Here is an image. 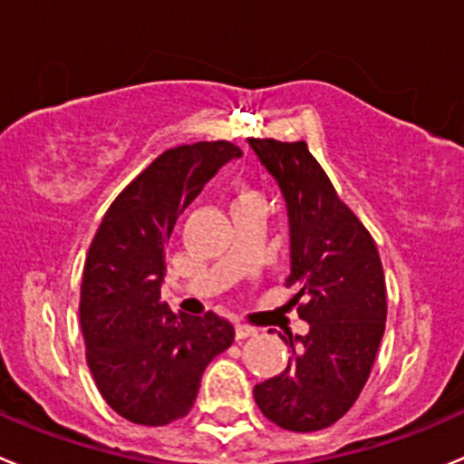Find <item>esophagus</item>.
<instances>
[{
    "label": "esophagus",
    "mask_w": 464,
    "mask_h": 464,
    "mask_svg": "<svg viewBox=\"0 0 464 464\" xmlns=\"http://www.w3.org/2000/svg\"><path fill=\"white\" fill-rule=\"evenodd\" d=\"M258 335V331L251 326H246V324H236V340H246V337H254Z\"/></svg>",
    "instance_id": "obj_1"
}]
</instances>
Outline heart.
<instances>
[{
	"mask_svg": "<svg viewBox=\"0 0 464 464\" xmlns=\"http://www.w3.org/2000/svg\"><path fill=\"white\" fill-rule=\"evenodd\" d=\"M249 204H265V201L263 197H260V192L249 190V188H242V190H237L236 197H233L231 208H237V206H249Z\"/></svg>",
	"mask_w": 464,
	"mask_h": 464,
	"instance_id": "obj_1",
	"label": "heart"
}]
</instances>
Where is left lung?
<instances>
[{
  "instance_id": "left-lung-1",
  "label": "left lung",
  "mask_w": 464,
  "mask_h": 464,
  "mask_svg": "<svg viewBox=\"0 0 464 464\" xmlns=\"http://www.w3.org/2000/svg\"><path fill=\"white\" fill-rule=\"evenodd\" d=\"M249 147L276 179L290 222V276L295 304L310 324L285 340V372L254 388L260 412L276 426L310 433L335 424L356 403L385 333L388 296L379 249L304 140L249 138Z\"/></svg>"
}]
</instances>
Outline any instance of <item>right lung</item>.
<instances>
[{
  "mask_svg": "<svg viewBox=\"0 0 464 464\" xmlns=\"http://www.w3.org/2000/svg\"><path fill=\"white\" fill-rule=\"evenodd\" d=\"M237 156L228 140L163 151L112 201L85 256L79 304L85 358L108 406L133 424L186 417L204 370L236 335L215 313L174 314L160 301V285L179 215Z\"/></svg>",
  "mask_w": 464,
  "mask_h": 464,
  "instance_id": "add662e5",
  "label": "right lung"
}]
</instances>
